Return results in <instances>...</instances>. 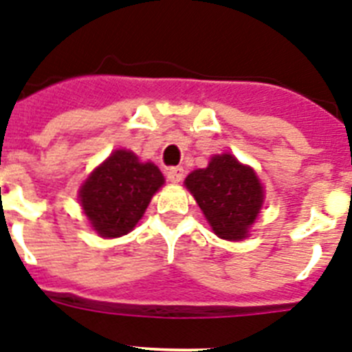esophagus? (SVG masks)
<instances>
[{
	"label": "esophagus",
	"instance_id": "34e87169",
	"mask_svg": "<svg viewBox=\"0 0 352 352\" xmlns=\"http://www.w3.org/2000/svg\"><path fill=\"white\" fill-rule=\"evenodd\" d=\"M167 179L170 183H179L183 179V167H170L167 169Z\"/></svg>",
	"mask_w": 352,
	"mask_h": 352
}]
</instances>
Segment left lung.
<instances>
[{
	"label": "left lung",
	"mask_w": 352,
	"mask_h": 352,
	"mask_svg": "<svg viewBox=\"0 0 352 352\" xmlns=\"http://www.w3.org/2000/svg\"><path fill=\"white\" fill-rule=\"evenodd\" d=\"M185 186L219 238L239 241L248 236L264 203V188L252 167L231 153L211 157L206 169L192 170Z\"/></svg>",
	"instance_id": "obj_1"
}]
</instances>
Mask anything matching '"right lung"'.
I'll use <instances>...</instances> for the list:
<instances>
[{"mask_svg": "<svg viewBox=\"0 0 352 352\" xmlns=\"http://www.w3.org/2000/svg\"><path fill=\"white\" fill-rule=\"evenodd\" d=\"M164 183L166 179L155 164L141 162L132 151L116 149L82 183L79 201L98 236L120 238L142 219Z\"/></svg>", "mask_w": 352, "mask_h": 352, "instance_id": "right-lung-1", "label": "right lung"}]
</instances>
